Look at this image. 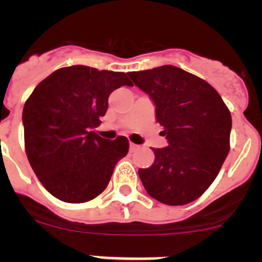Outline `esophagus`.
I'll return each instance as SVG.
<instances>
[{
    "label": "esophagus",
    "instance_id": "34e87169",
    "mask_svg": "<svg viewBox=\"0 0 262 262\" xmlns=\"http://www.w3.org/2000/svg\"><path fill=\"white\" fill-rule=\"evenodd\" d=\"M138 148H139V145L134 144V143H129V151H131V152L136 151V149H138Z\"/></svg>",
    "mask_w": 262,
    "mask_h": 262
}]
</instances>
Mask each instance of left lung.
Listing matches in <instances>:
<instances>
[{
	"mask_svg": "<svg viewBox=\"0 0 262 262\" xmlns=\"http://www.w3.org/2000/svg\"><path fill=\"white\" fill-rule=\"evenodd\" d=\"M128 76L154 101L161 135L169 143L154 148L149 168L139 169L145 190L169 206L193 202L214 182L230 152V110L209 82L177 67Z\"/></svg>",
	"mask_w": 262,
	"mask_h": 262,
	"instance_id": "8db88e82",
	"label": "left lung"
}]
</instances>
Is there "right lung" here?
I'll use <instances>...</instances> for the list:
<instances>
[{"mask_svg": "<svg viewBox=\"0 0 262 262\" xmlns=\"http://www.w3.org/2000/svg\"><path fill=\"white\" fill-rule=\"evenodd\" d=\"M133 86L123 72L85 66L60 68L34 89L23 107L25 148L32 170L57 200L84 203L102 193L128 152V140L92 131L111 92Z\"/></svg>", "mask_w": 262, "mask_h": 262, "instance_id": "1", "label": "right lung"}]
</instances>
